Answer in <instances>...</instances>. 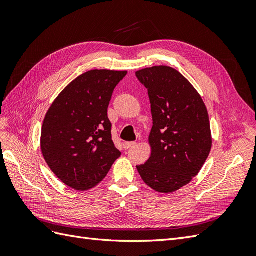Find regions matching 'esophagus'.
<instances>
[{
	"label": "esophagus",
	"instance_id": "esophagus-1",
	"mask_svg": "<svg viewBox=\"0 0 256 256\" xmlns=\"http://www.w3.org/2000/svg\"><path fill=\"white\" fill-rule=\"evenodd\" d=\"M136 145V142H125L124 143V148L129 150L131 147H134Z\"/></svg>",
	"mask_w": 256,
	"mask_h": 256
}]
</instances>
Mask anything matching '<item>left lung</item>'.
Listing matches in <instances>:
<instances>
[{
  "mask_svg": "<svg viewBox=\"0 0 256 256\" xmlns=\"http://www.w3.org/2000/svg\"><path fill=\"white\" fill-rule=\"evenodd\" d=\"M136 76L148 90L152 115V156L136 168L152 189L174 192L198 175L210 152L207 109L196 88L172 67L154 66Z\"/></svg>",
  "mask_w": 256,
  "mask_h": 256,
  "instance_id": "1",
  "label": "left lung"
}]
</instances>
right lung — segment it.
<instances>
[{"instance_id": "1", "label": "right lung", "mask_w": 256, "mask_h": 256, "mask_svg": "<svg viewBox=\"0 0 256 256\" xmlns=\"http://www.w3.org/2000/svg\"><path fill=\"white\" fill-rule=\"evenodd\" d=\"M127 72L90 70L54 100L42 129V152L68 187L88 190L102 182L122 152L112 141L108 106Z\"/></svg>"}]
</instances>
